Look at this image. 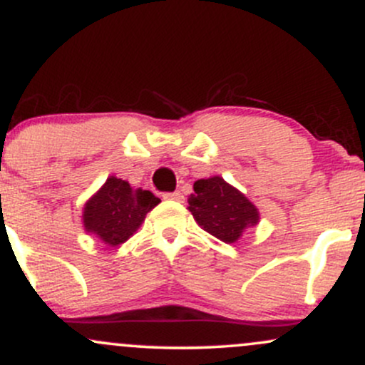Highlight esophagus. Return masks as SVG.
<instances>
[{
    "mask_svg": "<svg viewBox=\"0 0 365 365\" xmlns=\"http://www.w3.org/2000/svg\"><path fill=\"white\" fill-rule=\"evenodd\" d=\"M163 197H165V199H168V200H182L183 199V195L180 194L178 190L177 192H166V194Z\"/></svg>",
    "mask_w": 365,
    "mask_h": 365,
    "instance_id": "esophagus-1",
    "label": "esophagus"
}]
</instances>
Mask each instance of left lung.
Segmentation results:
<instances>
[{
	"instance_id": "8db88e82",
	"label": "left lung",
	"mask_w": 365,
	"mask_h": 365,
	"mask_svg": "<svg viewBox=\"0 0 365 365\" xmlns=\"http://www.w3.org/2000/svg\"><path fill=\"white\" fill-rule=\"evenodd\" d=\"M188 211L200 228L225 244H235L245 228L259 223L257 207L221 177L197 180Z\"/></svg>"
}]
</instances>
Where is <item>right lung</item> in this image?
Instances as JSON below:
<instances>
[{"instance_id":"obj_1","label":"right lung","mask_w":365,"mask_h":365,"mask_svg":"<svg viewBox=\"0 0 365 365\" xmlns=\"http://www.w3.org/2000/svg\"><path fill=\"white\" fill-rule=\"evenodd\" d=\"M161 200L153 192L132 188L125 180L110 177L83 206V228L116 247L139 230L145 215Z\"/></svg>"}]
</instances>
